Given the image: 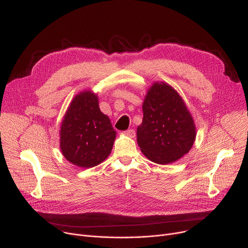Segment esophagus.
Listing matches in <instances>:
<instances>
[{"instance_id": "obj_1", "label": "esophagus", "mask_w": 248, "mask_h": 248, "mask_svg": "<svg viewBox=\"0 0 248 248\" xmlns=\"http://www.w3.org/2000/svg\"><path fill=\"white\" fill-rule=\"evenodd\" d=\"M124 135L129 137V138H135L136 136V132L134 131V129H127V131L124 132Z\"/></svg>"}]
</instances>
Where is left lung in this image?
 Wrapping results in <instances>:
<instances>
[{
	"mask_svg": "<svg viewBox=\"0 0 248 248\" xmlns=\"http://www.w3.org/2000/svg\"><path fill=\"white\" fill-rule=\"evenodd\" d=\"M137 140L141 153L159 165L171 164L188 154L196 139V125L178 91L167 82H154L142 102Z\"/></svg>",
	"mask_w": 248,
	"mask_h": 248,
	"instance_id": "8db88e82",
	"label": "left lung"
}]
</instances>
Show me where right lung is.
Masks as SVG:
<instances>
[{
    "label": "right lung",
    "mask_w": 248,
    "mask_h": 248,
    "mask_svg": "<svg viewBox=\"0 0 248 248\" xmlns=\"http://www.w3.org/2000/svg\"><path fill=\"white\" fill-rule=\"evenodd\" d=\"M59 136L64 158L77 167L88 169L108 159L116 132L108 116L100 111L97 94L87 89L71 100Z\"/></svg>",
    "instance_id": "obj_1"
}]
</instances>
